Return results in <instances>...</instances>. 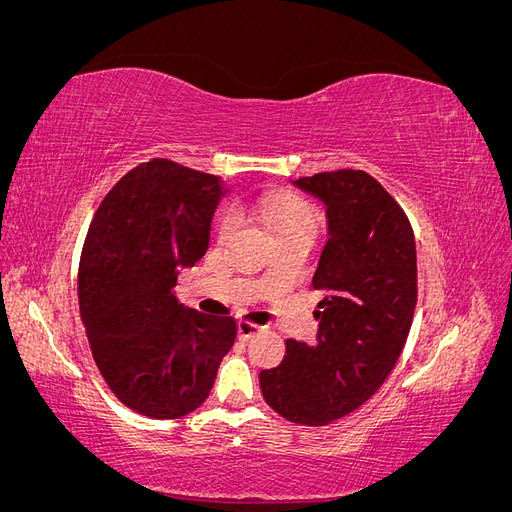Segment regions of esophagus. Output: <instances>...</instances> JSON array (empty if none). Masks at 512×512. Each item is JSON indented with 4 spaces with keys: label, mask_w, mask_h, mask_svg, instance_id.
Returning <instances> with one entry per match:
<instances>
[{
    "label": "esophagus",
    "mask_w": 512,
    "mask_h": 512,
    "mask_svg": "<svg viewBox=\"0 0 512 512\" xmlns=\"http://www.w3.org/2000/svg\"><path fill=\"white\" fill-rule=\"evenodd\" d=\"M260 331H262V327H258V324H252V322H239L237 324V333H239V339H243V342L252 339Z\"/></svg>",
    "instance_id": "esophagus-1"
}]
</instances>
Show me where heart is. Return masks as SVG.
I'll return each instance as SVG.
<instances>
[{
  "mask_svg": "<svg viewBox=\"0 0 512 512\" xmlns=\"http://www.w3.org/2000/svg\"><path fill=\"white\" fill-rule=\"evenodd\" d=\"M237 215L247 220H254L265 226L275 239H280L290 232H314V211L309 209L301 198L290 194H262L247 198L235 207ZM235 228V215L224 213L218 224V235L228 237Z\"/></svg>",
  "mask_w": 512,
  "mask_h": 512,
  "instance_id": "heart-1",
  "label": "heart"
}]
</instances>
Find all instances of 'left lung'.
I'll list each match as a JSON object with an SVG mask.
<instances>
[{
    "instance_id": "obj_1",
    "label": "left lung",
    "mask_w": 512,
    "mask_h": 512,
    "mask_svg": "<svg viewBox=\"0 0 512 512\" xmlns=\"http://www.w3.org/2000/svg\"><path fill=\"white\" fill-rule=\"evenodd\" d=\"M327 213L314 273L316 346L286 339L284 361L260 371L267 404L299 425H327L363 406L391 374L416 307L414 232L395 198L365 170L292 181Z\"/></svg>"
}]
</instances>
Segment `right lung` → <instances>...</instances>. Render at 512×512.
<instances>
[{
	"mask_svg": "<svg viewBox=\"0 0 512 512\" xmlns=\"http://www.w3.org/2000/svg\"><path fill=\"white\" fill-rule=\"evenodd\" d=\"M224 194L220 177L156 158L123 175L91 220L81 318L108 389L138 414L196 410L235 344V320L185 309L173 294L179 271L205 256Z\"/></svg>",
	"mask_w": 512,
	"mask_h": 512,
	"instance_id": "right-lung-1",
	"label": "right lung"
}]
</instances>
